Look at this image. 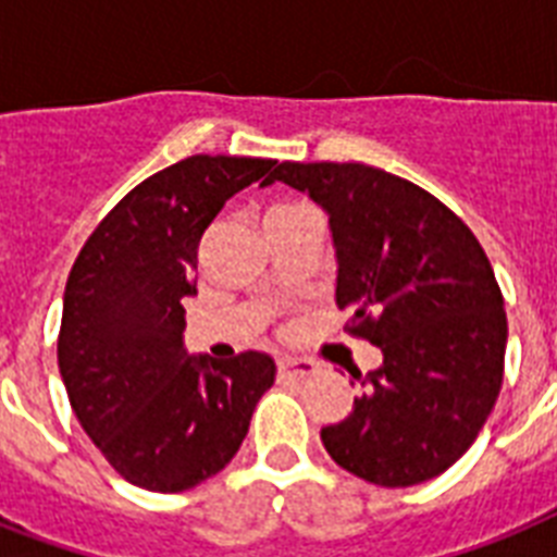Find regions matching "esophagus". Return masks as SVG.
<instances>
[{"mask_svg": "<svg viewBox=\"0 0 557 557\" xmlns=\"http://www.w3.org/2000/svg\"><path fill=\"white\" fill-rule=\"evenodd\" d=\"M277 372L280 379H309L314 372L312 361H306V358H277Z\"/></svg>", "mask_w": 557, "mask_h": 557, "instance_id": "34e87169", "label": "esophagus"}]
</instances>
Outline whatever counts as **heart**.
Listing matches in <instances>:
<instances>
[{
    "label": "heart",
    "mask_w": 557,
    "mask_h": 557,
    "mask_svg": "<svg viewBox=\"0 0 557 557\" xmlns=\"http://www.w3.org/2000/svg\"><path fill=\"white\" fill-rule=\"evenodd\" d=\"M277 213H283V210H277Z\"/></svg>",
    "instance_id": "heart-1"
}]
</instances>
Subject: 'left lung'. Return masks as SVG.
<instances>
[{"instance_id": "8db88e82", "label": "left lung", "mask_w": 557, "mask_h": 557, "mask_svg": "<svg viewBox=\"0 0 557 557\" xmlns=\"http://www.w3.org/2000/svg\"><path fill=\"white\" fill-rule=\"evenodd\" d=\"M306 193L330 216L335 304L381 349L364 393L321 440L344 471L384 488L440 476L492 413L509 323L483 245L407 178L367 164L283 161L262 185Z\"/></svg>"}]
</instances>
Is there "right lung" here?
I'll return each instance as SVG.
<instances>
[{"label": "right lung", "mask_w": 557, "mask_h": 557, "mask_svg": "<svg viewBox=\"0 0 557 557\" xmlns=\"http://www.w3.org/2000/svg\"><path fill=\"white\" fill-rule=\"evenodd\" d=\"M277 161L190 156L129 190L86 239L63 295L57 364L83 431L147 492L176 494L234 459L274 384L265 352L190 356L185 297L201 234Z\"/></svg>", "instance_id": "1"}]
</instances>
